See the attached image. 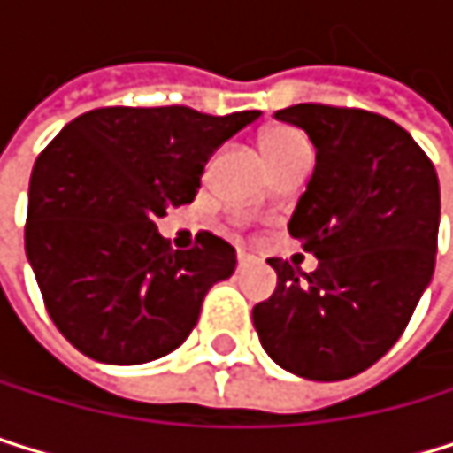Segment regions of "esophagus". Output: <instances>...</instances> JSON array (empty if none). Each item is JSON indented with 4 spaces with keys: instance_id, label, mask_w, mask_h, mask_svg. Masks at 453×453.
<instances>
[{
    "instance_id": "1",
    "label": "esophagus",
    "mask_w": 453,
    "mask_h": 453,
    "mask_svg": "<svg viewBox=\"0 0 453 453\" xmlns=\"http://www.w3.org/2000/svg\"><path fill=\"white\" fill-rule=\"evenodd\" d=\"M247 260H250V255H247V252H242V250H239V255H236V264H239V269H242V266H244V264H247Z\"/></svg>"
}]
</instances>
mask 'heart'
<instances>
[{"label": "heart", "mask_w": 453, "mask_h": 453, "mask_svg": "<svg viewBox=\"0 0 453 453\" xmlns=\"http://www.w3.org/2000/svg\"><path fill=\"white\" fill-rule=\"evenodd\" d=\"M257 149L264 154V163L269 165V171H280L282 165L299 160V157H307L310 149L307 143L302 141L299 133H293L290 127H266L257 138Z\"/></svg>", "instance_id": "obj_1"}]
</instances>
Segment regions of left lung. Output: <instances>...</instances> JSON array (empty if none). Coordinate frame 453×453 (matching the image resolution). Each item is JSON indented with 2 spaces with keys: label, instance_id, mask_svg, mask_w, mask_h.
<instances>
[{
  "label": "left lung",
  "instance_id": "1",
  "mask_svg": "<svg viewBox=\"0 0 453 453\" xmlns=\"http://www.w3.org/2000/svg\"><path fill=\"white\" fill-rule=\"evenodd\" d=\"M274 116L315 146L288 231L318 269L269 257L277 290L255 304L252 323L282 370L345 380L388 353L432 280L438 173L411 133L380 113L302 103Z\"/></svg>",
  "mask_w": 453,
  "mask_h": 453
}]
</instances>
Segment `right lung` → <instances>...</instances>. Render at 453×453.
I'll list each match as a JSON object with an SVG mask.
<instances>
[{
	"label": "right lung",
	"mask_w": 453,
	"mask_h": 453,
	"mask_svg": "<svg viewBox=\"0 0 453 453\" xmlns=\"http://www.w3.org/2000/svg\"><path fill=\"white\" fill-rule=\"evenodd\" d=\"M260 111L209 116L187 105L95 108L45 146L29 179L27 257L50 320L103 364L176 350L236 250L201 234L171 250L157 217L196 198L211 154Z\"/></svg>",
	"instance_id": "obj_1"
}]
</instances>
